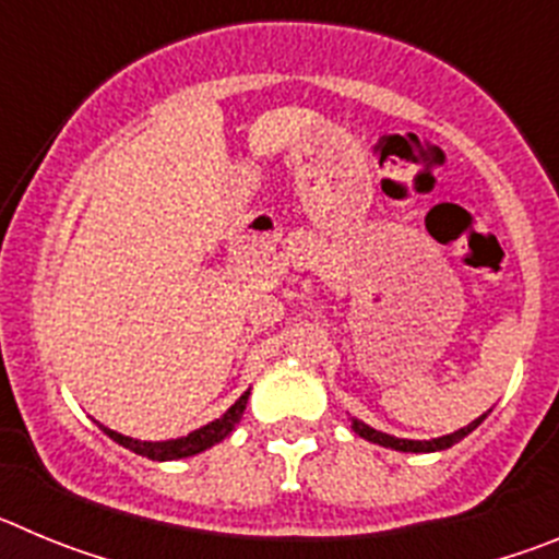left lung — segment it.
<instances>
[{
	"mask_svg": "<svg viewBox=\"0 0 559 559\" xmlns=\"http://www.w3.org/2000/svg\"><path fill=\"white\" fill-rule=\"evenodd\" d=\"M487 414H490V412H487ZM487 414H481V417L473 419V423H467V426L459 428V431L445 433V437H437V439H400V437H392V433L374 431V428H369L367 423H360V419H353V431L358 433V437L367 439V442H374V445H383V448H392V451H400V453H437V451H448V448H453L456 442H462L467 433L476 431L484 419H487Z\"/></svg>",
	"mask_w": 559,
	"mask_h": 559,
	"instance_id": "8db88e82",
	"label": "left lung"
}]
</instances>
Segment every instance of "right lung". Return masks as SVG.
Returning a JSON list of instances; mask_svg holds the SVG:
<instances>
[{
    "label": "right lung",
    "instance_id": "right-lung-1",
    "mask_svg": "<svg viewBox=\"0 0 559 559\" xmlns=\"http://www.w3.org/2000/svg\"><path fill=\"white\" fill-rule=\"evenodd\" d=\"M249 394L251 389L235 400V406H229V412L221 414V417L212 419V423H206V426H201L199 431H190L187 437H179V439H165V442H142V439H133V437H126V433L111 431V428L100 426V423H97V426L103 428L106 437H111L117 445L128 448V451L153 459V462H173V459L195 456V453L206 451V448L212 445H218L221 439L229 437V433L235 431L237 423H240V417H243Z\"/></svg>",
    "mask_w": 559,
    "mask_h": 559
}]
</instances>
